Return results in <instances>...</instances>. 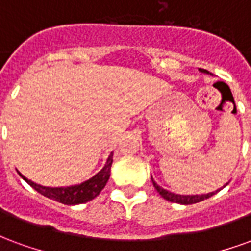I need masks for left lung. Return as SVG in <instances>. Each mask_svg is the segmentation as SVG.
<instances>
[{
    "instance_id": "1",
    "label": "left lung",
    "mask_w": 251,
    "mask_h": 251,
    "mask_svg": "<svg viewBox=\"0 0 251 251\" xmlns=\"http://www.w3.org/2000/svg\"><path fill=\"white\" fill-rule=\"evenodd\" d=\"M200 71L201 72H207L208 74V71H205V70H203V68H200ZM152 183H153V187L157 189V192L161 196H163L164 199L168 200V201H172V203H179V204H194V203H199V201H201V200L204 199H208V198H211L212 195L215 194V192H211V194H207V195H177V194H172V192H169V191H167V189L161 188L160 185L154 181V180L152 179ZM218 192V191H216Z\"/></svg>"
}]
</instances>
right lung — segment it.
<instances>
[{
  "label": "right lung",
  "mask_w": 251,
  "mask_h": 251,
  "mask_svg": "<svg viewBox=\"0 0 251 251\" xmlns=\"http://www.w3.org/2000/svg\"><path fill=\"white\" fill-rule=\"evenodd\" d=\"M111 164H113V153L110 154L107 161L104 164V167L98 174L93 176L91 179L84 181L79 185H72V187H60V188H50V187H43L40 184H36L33 181H30L26 177L21 175V177L28 183L33 189H36L39 194L44 195L47 198L52 200H56L59 203L67 205H75L82 204L86 201L93 200L97 198L100 191L104 188V185L107 183L110 177V169H111Z\"/></svg>",
  "instance_id": "add662e5"
}]
</instances>
